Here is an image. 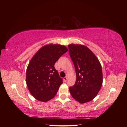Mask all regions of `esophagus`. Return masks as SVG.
Listing matches in <instances>:
<instances>
[{
	"label": "esophagus",
	"instance_id": "obj_1",
	"mask_svg": "<svg viewBox=\"0 0 127 127\" xmlns=\"http://www.w3.org/2000/svg\"><path fill=\"white\" fill-rule=\"evenodd\" d=\"M63 80H64V82H66V80H67V77H64V78H63Z\"/></svg>",
	"mask_w": 127,
	"mask_h": 127
}]
</instances>
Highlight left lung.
<instances>
[{
  "mask_svg": "<svg viewBox=\"0 0 127 127\" xmlns=\"http://www.w3.org/2000/svg\"><path fill=\"white\" fill-rule=\"evenodd\" d=\"M68 48L76 74V82L69 87L70 93L80 103H86L95 98L101 87V64L92 51L86 46L71 44Z\"/></svg>",
  "mask_w": 127,
  "mask_h": 127,
  "instance_id": "left-lung-1",
  "label": "left lung"
}]
</instances>
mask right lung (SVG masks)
<instances>
[{
  "label": "right lung",
  "instance_id": "obj_1",
  "mask_svg": "<svg viewBox=\"0 0 127 127\" xmlns=\"http://www.w3.org/2000/svg\"><path fill=\"white\" fill-rule=\"evenodd\" d=\"M67 51L64 45L48 44L39 49L29 62L26 83L31 94L37 100L48 101L57 93L63 80L54 65Z\"/></svg>",
  "mask_w": 127,
  "mask_h": 127
}]
</instances>
